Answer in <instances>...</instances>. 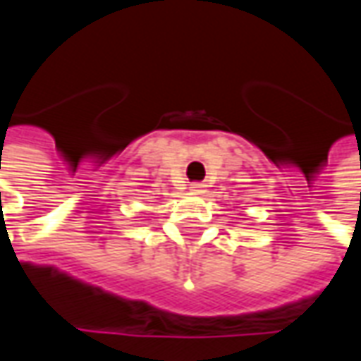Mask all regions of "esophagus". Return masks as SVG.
<instances>
[{"instance_id": "esophagus-1", "label": "esophagus", "mask_w": 361, "mask_h": 361, "mask_svg": "<svg viewBox=\"0 0 361 361\" xmlns=\"http://www.w3.org/2000/svg\"><path fill=\"white\" fill-rule=\"evenodd\" d=\"M191 191L203 193V191H205V183H203V181H193V183H191Z\"/></svg>"}]
</instances>
